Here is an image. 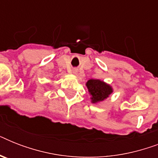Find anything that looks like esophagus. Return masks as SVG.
<instances>
[{
	"label": "esophagus",
	"mask_w": 158,
	"mask_h": 158,
	"mask_svg": "<svg viewBox=\"0 0 158 158\" xmlns=\"http://www.w3.org/2000/svg\"><path fill=\"white\" fill-rule=\"evenodd\" d=\"M77 72H78V70H77L76 69H72V70H71V73H72V74H77Z\"/></svg>",
	"instance_id": "esophagus-1"
}]
</instances>
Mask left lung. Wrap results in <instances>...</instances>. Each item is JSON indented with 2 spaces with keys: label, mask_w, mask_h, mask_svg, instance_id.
Segmentation results:
<instances>
[{
  "label": "left lung",
  "mask_w": 158,
  "mask_h": 158,
  "mask_svg": "<svg viewBox=\"0 0 158 158\" xmlns=\"http://www.w3.org/2000/svg\"><path fill=\"white\" fill-rule=\"evenodd\" d=\"M86 86L91 96L92 103L104 101L113 93L112 87L110 84L99 79H89L86 83Z\"/></svg>",
  "instance_id": "left-lung-1"
}]
</instances>
